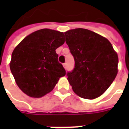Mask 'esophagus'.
I'll use <instances>...</instances> for the list:
<instances>
[{"label":"esophagus","instance_id":"34e87169","mask_svg":"<svg viewBox=\"0 0 129 129\" xmlns=\"http://www.w3.org/2000/svg\"><path fill=\"white\" fill-rule=\"evenodd\" d=\"M63 67H64L65 69H66V63H64L63 64Z\"/></svg>","mask_w":129,"mask_h":129}]
</instances>
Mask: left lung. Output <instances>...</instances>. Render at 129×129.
<instances>
[{
  "label": "left lung",
  "mask_w": 129,
  "mask_h": 129,
  "mask_svg": "<svg viewBox=\"0 0 129 129\" xmlns=\"http://www.w3.org/2000/svg\"><path fill=\"white\" fill-rule=\"evenodd\" d=\"M64 34L75 61L74 70L67 73L74 92L86 99L98 98L116 78L118 55L108 39L93 31L78 28Z\"/></svg>",
  "instance_id": "obj_1"
}]
</instances>
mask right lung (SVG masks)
Masks as SVG:
<instances>
[{"label": "right lung", "instance_id": "right-lung-1", "mask_svg": "<svg viewBox=\"0 0 129 129\" xmlns=\"http://www.w3.org/2000/svg\"><path fill=\"white\" fill-rule=\"evenodd\" d=\"M64 42L63 33L43 29L27 36L15 47L10 69L25 94L34 98L43 96L66 75L55 52Z\"/></svg>", "mask_w": 129, "mask_h": 129}]
</instances>
